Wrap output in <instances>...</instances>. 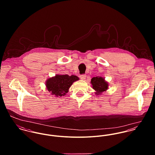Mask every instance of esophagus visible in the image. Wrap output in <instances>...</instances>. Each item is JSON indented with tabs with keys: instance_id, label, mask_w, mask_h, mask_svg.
Returning <instances> with one entry per match:
<instances>
[{
	"instance_id": "obj_1",
	"label": "esophagus",
	"mask_w": 155,
	"mask_h": 155,
	"mask_svg": "<svg viewBox=\"0 0 155 155\" xmlns=\"http://www.w3.org/2000/svg\"><path fill=\"white\" fill-rule=\"evenodd\" d=\"M79 77H80V78H81L82 80H85V79H86V74H81V75L79 76Z\"/></svg>"
}]
</instances>
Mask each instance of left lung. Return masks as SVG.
I'll return each instance as SVG.
<instances>
[{"mask_svg":"<svg viewBox=\"0 0 155 155\" xmlns=\"http://www.w3.org/2000/svg\"><path fill=\"white\" fill-rule=\"evenodd\" d=\"M91 83L92 85V88L96 91L97 95L100 94L102 92L106 91L108 88V84L102 77L92 78Z\"/></svg>","mask_w":155,"mask_h":155,"instance_id":"1","label":"left lung"}]
</instances>
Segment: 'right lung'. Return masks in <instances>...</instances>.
Wrapping results in <instances>:
<instances>
[{
	"label": "right lung",
	"instance_id": "1",
	"mask_svg": "<svg viewBox=\"0 0 155 155\" xmlns=\"http://www.w3.org/2000/svg\"><path fill=\"white\" fill-rule=\"evenodd\" d=\"M78 80V77L74 75H56L46 81V86L48 91L52 95L61 97L68 92L72 84Z\"/></svg>",
	"mask_w": 155,
	"mask_h": 155
}]
</instances>
